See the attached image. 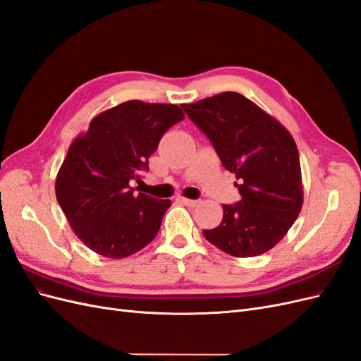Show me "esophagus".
<instances>
[{"instance_id":"obj_1","label":"esophagus","mask_w":361,"mask_h":361,"mask_svg":"<svg viewBox=\"0 0 361 361\" xmlns=\"http://www.w3.org/2000/svg\"><path fill=\"white\" fill-rule=\"evenodd\" d=\"M179 202H182L183 204H187V206H197L199 204V200H191V199H185V197H180Z\"/></svg>"}]
</instances>
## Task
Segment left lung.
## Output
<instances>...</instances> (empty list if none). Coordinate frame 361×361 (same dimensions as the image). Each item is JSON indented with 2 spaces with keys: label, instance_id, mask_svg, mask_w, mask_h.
Here are the masks:
<instances>
[{
  "label": "left lung",
  "instance_id": "obj_1",
  "mask_svg": "<svg viewBox=\"0 0 361 361\" xmlns=\"http://www.w3.org/2000/svg\"><path fill=\"white\" fill-rule=\"evenodd\" d=\"M183 110L211 140L223 166L235 173L241 194L223 204V221L204 238L235 257L267 253L288 233L302 207L297 145L277 118L235 92H224Z\"/></svg>",
  "mask_w": 361,
  "mask_h": 361
}]
</instances>
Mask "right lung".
I'll use <instances>...</instances> for the list:
<instances>
[{
	"instance_id": "add662e5",
	"label": "right lung",
	"mask_w": 361,
	"mask_h": 361,
	"mask_svg": "<svg viewBox=\"0 0 361 361\" xmlns=\"http://www.w3.org/2000/svg\"><path fill=\"white\" fill-rule=\"evenodd\" d=\"M185 114L173 104L128 101L97 114L69 146L56 195L75 235L94 253L123 259L145 248L171 206L129 187L149 170L161 137Z\"/></svg>"
}]
</instances>
